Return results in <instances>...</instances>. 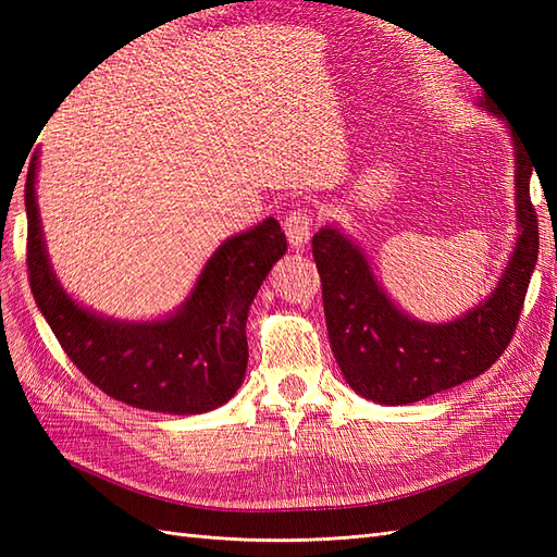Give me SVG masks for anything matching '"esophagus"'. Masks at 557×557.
I'll return each instance as SVG.
<instances>
[{"mask_svg": "<svg viewBox=\"0 0 557 557\" xmlns=\"http://www.w3.org/2000/svg\"><path fill=\"white\" fill-rule=\"evenodd\" d=\"M311 230H313V212L304 206L294 208L285 220V232L289 236V244L297 248L311 239Z\"/></svg>", "mask_w": 557, "mask_h": 557, "instance_id": "1", "label": "esophagus"}]
</instances>
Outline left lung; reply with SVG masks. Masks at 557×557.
I'll use <instances>...</instances> for the list:
<instances>
[{"label":"left lung","mask_w":557,"mask_h":557,"mask_svg":"<svg viewBox=\"0 0 557 557\" xmlns=\"http://www.w3.org/2000/svg\"><path fill=\"white\" fill-rule=\"evenodd\" d=\"M519 140L515 136L522 234L515 256L491 299L455 323L411 321L377 287L369 260L345 234L325 227L313 236L330 347L361 397L393 407L411 405L488 371L510 345L539 258V218L529 196L536 168Z\"/></svg>","instance_id":"obj_1"}]
</instances>
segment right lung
Listing matches in <instances>:
<instances>
[{
    "mask_svg": "<svg viewBox=\"0 0 557 557\" xmlns=\"http://www.w3.org/2000/svg\"><path fill=\"white\" fill-rule=\"evenodd\" d=\"M33 158L26 176V265L35 304L76 369L102 393L164 413H200L239 389L246 361V315L287 239L275 218L224 242L200 272L184 309L158 323H116L81 309L52 275L45 253Z\"/></svg>",
    "mask_w": 557,
    "mask_h": 557,
    "instance_id": "obj_1",
    "label": "right lung"
}]
</instances>
